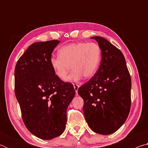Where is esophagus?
Returning a JSON list of instances; mask_svg holds the SVG:
<instances>
[{"label":"esophagus","mask_w":148,"mask_h":148,"mask_svg":"<svg viewBox=\"0 0 148 148\" xmlns=\"http://www.w3.org/2000/svg\"><path fill=\"white\" fill-rule=\"evenodd\" d=\"M74 88L75 89V91H76V95L77 94V90H78L79 88V86L77 84H74Z\"/></svg>","instance_id":"obj_1"}]
</instances>
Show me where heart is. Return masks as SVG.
<instances>
[{"label":"heart","instance_id":"heart-1","mask_svg":"<svg viewBox=\"0 0 148 148\" xmlns=\"http://www.w3.org/2000/svg\"><path fill=\"white\" fill-rule=\"evenodd\" d=\"M59 54L49 60L55 74L64 80L72 66L73 71L66 81L77 82L84 76L90 78L95 74L101 61L102 50L95 42H79L62 46Z\"/></svg>","mask_w":148,"mask_h":148}]
</instances>
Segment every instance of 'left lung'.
Returning a JSON list of instances; mask_svg holds the SVG:
<instances>
[{"instance_id": "1", "label": "left lung", "mask_w": 148, "mask_h": 148, "mask_svg": "<svg viewBox=\"0 0 148 148\" xmlns=\"http://www.w3.org/2000/svg\"><path fill=\"white\" fill-rule=\"evenodd\" d=\"M102 50L101 63L95 76L79 87L86 121L95 132L110 134L129 116L131 78L123 54L106 39L93 36Z\"/></svg>"}]
</instances>
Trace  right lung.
I'll return each mask as SVG.
<instances>
[{"mask_svg": "<svg viewBox=\"0 0 148 148\" xmlns=\"http://www.w3.org/2000/svg\"><path fill=\"white\" fill-rule=\"evenodd\" d=\"M57 40L31 44L15 68V95L22 119L34 136L51 140L65 129L66 110L75 95L73 85L55 74L50 64Z\"/></svg>", "mask_w": 148, "mask_h": 148, "instance_id": "obj_1", "label": "right lung"}]
</instances>
